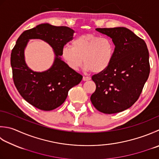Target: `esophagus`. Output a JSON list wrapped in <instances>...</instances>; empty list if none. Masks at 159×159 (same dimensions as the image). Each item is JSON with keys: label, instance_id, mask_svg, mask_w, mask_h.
Returning <instances> with one entry per match:
<instances>
[{"label": "esophagus", "instance_id": "esophagus-1", "mask_svg": "<svg viewBox=\"0 0 159 159\" xmlns=\"http://www.w3.org/2000/svg\"><path fill=\"white\" fill-rule=\"evenodd\" d=\"M90 79H91V78L89 77V76H83V80H84V81H87V80H89Z\"/></svg>", "mask_w": 159, "mask_h": 159}]
</instances>
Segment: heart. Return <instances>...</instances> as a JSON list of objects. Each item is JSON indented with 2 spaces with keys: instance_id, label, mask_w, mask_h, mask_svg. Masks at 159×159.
<instances>
[{
  "instance_id": "b5f03b06",
  "label": "heart",
  "mask_w": 159,
  "mask_h": 159,
  "mask_svg": "<svg viewBox=\"0 0 159 159\" xmlns=\"http://www.w3.org/2000/svg\"><path fill=\"white\" fill-rule=\"evenodd\" d=\"M114 54L112 40L93 34L76 37L71 42V47L65 46L62 49V57L71 70H79L84 61L85 70L96 74L103 72L110 67Z\"/></svg>"
}]
</instances>
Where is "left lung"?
<instances>
[{
    "label": "left lung",
    "mask_w": 159,
    "mask_h": 159,
    "mask_svg": "<svg viewBox=\"0 0 159 159\" xmlns=\"http://www.w3.org/2000/svg\"><path fill=\"white\" fill-rule=\"evenodd\" d=\"M112 39L115 54L107 70L92 79L96 90L90 100L96 110L105 114L120 112L138 100L150 71L146 43L125 27L96 28Z\"/></svg>",
    "instance_id": "obj_1"
}]
</instances>
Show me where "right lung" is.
<instances>
[{
    "instance_id": "1",
    "label": "right lung",
    "mask_w": 159,
    "mask_h": 159,
    "mask_svg": "<svg viewBox=\"0 0 159 159\" xmlns=\"http://www.w3.org/2000/svg\"><path fill=\"white\" fill-rule=\"evenodd\" d=\"M74 33L68 27L40 24L22 33L11 50V66L16 88L25 100L39 110L50 111L60 106L68 91L81 81L82 75L71 70L59 57L65 45L72 40ZM30 39H41L54 49L55 59L49 70L37 73L27 67L24 52Z\"/></svg>"
}]
</instances>
